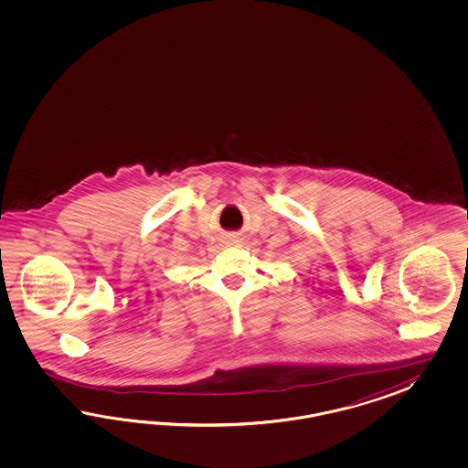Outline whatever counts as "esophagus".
Wrapping results in <instances>:
<instances>
[{
	"instance_id": "1",
	"label": "esophagus",
	"mask_w": 468,
	"mask_h": 468,
	"mask_svg": "<svg viewBox=\"0 0 468 468\" xmlns=\"http://www.w3.org/2000/svg\"><path fill=\"white\" fill-rule=\"evenodd\" d=\"M229 243H239V237H233V239H229Z\"/></svg>"
}]
</instances>
